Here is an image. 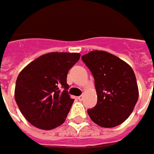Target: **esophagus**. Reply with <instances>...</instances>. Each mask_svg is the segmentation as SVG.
<instances>
[{
  "label": "esophagus",
  "instance_id": "1",
  "mask_svg": "<svg viewBox=\"0 0 154 154\" xmlns=\"http://www.w3.org/2000/svg\"><path fill=\"white\" fill-rule=\"evenodd\" d=\"M77 98H78V100H79V101H82V100H83V98H84V97H83V95H81V96L78 97H77Z\"/></svg>",
  "mask_w": 154,
  "mask_h": 154
}]
</instances>
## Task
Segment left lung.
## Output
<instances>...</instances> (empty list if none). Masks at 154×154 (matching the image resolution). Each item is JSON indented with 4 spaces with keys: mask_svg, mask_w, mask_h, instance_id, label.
<instances>
[{
    "mask_svg": "<svg viewBox=\"0 0 154 154\" xmlns=\"http://www.w3.org/2000/svg\"><path fill=\"white\" fill-rule=\"evenodd\" d=\"M94 76L97 105L87 110L94 123L112 128L132 113L138 99L134 70L127 63L105 51H92L82 57Z\"/></svg>",
    "mask_w": 154,
    "mask_h": 154,
    "instance_id": "8db88e82",
    "label": "left lung"
}]
</instances>
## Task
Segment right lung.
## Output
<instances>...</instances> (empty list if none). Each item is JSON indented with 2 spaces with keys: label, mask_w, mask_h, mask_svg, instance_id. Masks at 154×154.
<instances>
[{
  "label": "right lung",
  "mask_w": 154,
  "mask_h": 154,
  "mask_svg": "<svg viewBox=\"0 0 154 154\" xmlns=\"http://www.w3.org/2000/svg\"><path fill=\"white\" fill-rule=\"evenodd\" d=\"M80 56L74 53H47L19 73L16 102L33 126L49 130L64 123L74 101L68 92L67 74Z\"/></svg>",
  "instance_id": "obj_1"
}]
</instances>
